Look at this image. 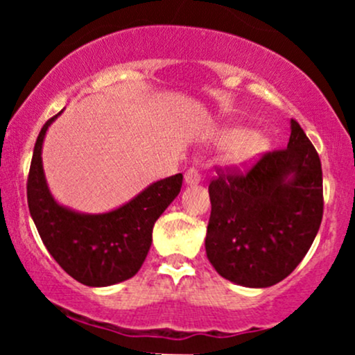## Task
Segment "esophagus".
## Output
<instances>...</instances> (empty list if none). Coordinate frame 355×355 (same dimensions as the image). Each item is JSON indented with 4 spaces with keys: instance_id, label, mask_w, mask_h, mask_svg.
<instances>
[{
    "instance_id": "34e87169",
    "label": "esophagus",
    "mask_w": 355,
    "mask_h": 355,
    "mask_svg": "<svg viewBox=\"0 0 355 355\" xmlns=\"http://www.w3.org/2000/svg\"><path fill=\"white\" fill-rule=\"evenodd\" d=\"M185 182L189 183V185H197V183H200L202 182L200 172H198L197 168H193V166H191V168H189L185 172Z\"/></svg>"
}]
</instances>
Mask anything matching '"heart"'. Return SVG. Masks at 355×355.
I'll use <instances>...</instances> for the list:
<instances>
[{
    "label": "heart",
    "mask_w": 355,
    "mask_h": 355,
    "mask_svg": "<svg viewBox=\"0 0 355 355\" xmlns=\"http://www.w3.org/2000/svg\"><path fill=\"white\" fill-rule=\"evenodd\" d=\"M218 141L232 145L229 160L237 166H245L255 160L267 148V140L260 133H247L245 128L223 130Z\"/></svg>",
    "instance_id": "heart-1"
}]
</instances>
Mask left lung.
I'll list each match as a JSON object with an SVG mask.
<instances>
[{
    "label": "left lung",
    "instance_id": "left-lung-1",
    "mask_svg": "<svg viewBox=\"0 0 355 355\" xmlns=\"http://www.w3.org/2000/svg\"><path fill=\"white\" fill-rule=\"evenodd\" d=\"M285 148L252 165L217 166L209 185L211 211L205 250L223 279L270 287L294 272L324 214L322 165L304 130L291 121Z\"/></svg>",
    "mask_w": 355,
    "mask_h": 355
}]
</instances>
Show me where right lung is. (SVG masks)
Wrapping results in <instances>:
<instances>
[{
    "label": "right lung",
    "instance_id": "obj_1",
    "mask_svg": "<svg viewBox=\"0 0 355 355\" xmlns=\"http://www.w3.org/2000/svg\"><path fill=\"white\" fill-rule=\"evenodd\" d=\"M36 138L26 182L30 214L44 247L58 266L89 287H105L132 279L140 270L157 218L180 193L183 175L155 182L120 209L100 215H83L53 200L42 165V145L46 128Z\"/></svg>",
    "mask_w": 355,
    "mask_h": 355
}]
</instances>
